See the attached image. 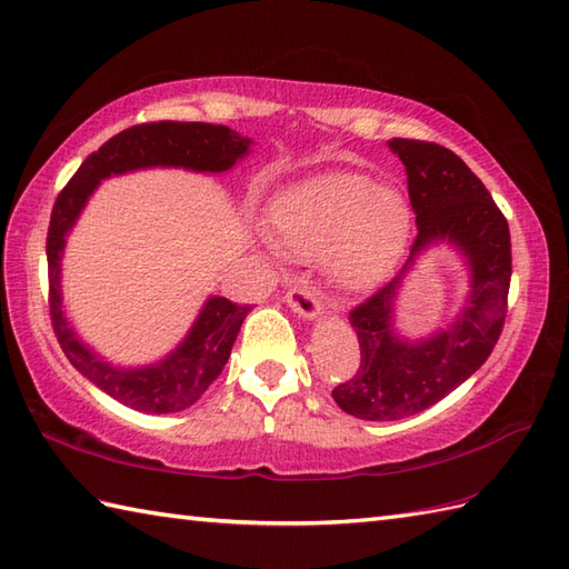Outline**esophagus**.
Segmentation results:
<instances>
[{
	"instance_id": "obj_1",
	"label": "esophagus",
	"mask_w": 569,
	"mask_h": 569,
	"mask_svg": "<svg viewBox=\"0 0 569 569\" xmlns=\"http://www.w3.org/2000/svg\"><path fill=\"white\" fill-rule=\"evenodd\" d=\"M286 306L298 312L303 320H316L320 316V300L308 286H293L291 291L286 293Z\"/></svg>"
}]
</instances>
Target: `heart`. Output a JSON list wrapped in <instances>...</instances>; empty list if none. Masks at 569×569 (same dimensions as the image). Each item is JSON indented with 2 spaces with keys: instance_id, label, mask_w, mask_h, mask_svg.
I'll return each instance as SVG.
<instances>
[{
  "instance_id": "b5f03b06",
  "label": "heart",
  "mask_w": 569,
  "mask_h": 569,
  "mask_svg": "<svg viewBox=\"0 0 569 569\" xmlns=\"http://www.w3.org/2000/svg\"><path fill=\"white\" fill-rule=\"evenodd\" d=\"M276 244L320 259L345 293H361L389 278L403 259L410 208L401 190L369 176L330 171L278 190L266 208Z\"/></svg>"
}]
</instances>
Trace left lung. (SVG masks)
<instances>
[{"mask_svg":"<svg viewBox=\"0 0 569 569\" xmlns=\"http://www.w3.org/2000/svg\"><path fill=\"white\" fill-rule=\"evenodd\" d=\"M389 149L406 166L418 237L401 273L349 312L361 365L332 398L361 420L416 416L465 383L499 342L511 283L509 222L467 163L430 141L391 139ZM435 243H450L466 259L468 298L447 329L408 341L395 330V300L402 278Z\"/></svg>","mask_w":569,"mask_h":569,"instance_id":"1","label":"left lung"}]
</instances>
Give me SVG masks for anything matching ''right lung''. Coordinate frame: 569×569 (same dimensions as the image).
<instances>
[{"label": "right lung", "instance_id": "right-lung-1", "mask_svg": "<svg viewBox=\"0 0 569 569\" xmlns=\"http://www.w3.org/2000/svg\"><path fill=\"white\" fill-rule=\"evenodd\" d=\"M251 143L249 137H241L239 131L222 124L153 122L131 127L90 153L53 204L46 239L48 283H51L48 306H51L53 332L70 365L127 408L141 413H178L196 403L220 377L251 308L237 306L222 296H210L173 352L143 367L112 365L88 342H82L66 312L60 273H63L68 234L92 192L107 178L147 171V168L224 173L249 156Z\"/></svg>", "mask_w": 569, "mask_h": 569}]
</instances>
